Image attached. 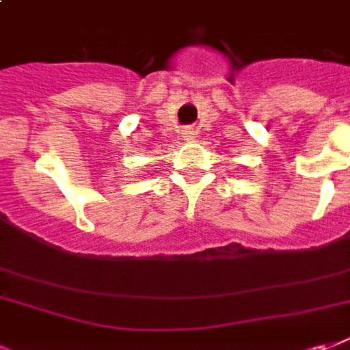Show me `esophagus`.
<instances>
[{
  "mask_svg": "<svg viewBox=\"0 0 350 350\" xmlns=\"http://www.w3.org/2000/svg\"><path fill=\"white\" fill-rule=\"evenodd\" d=\"M183 134H185V139H188V142H192L193 137H196V132L192 129H186Z\"/></svg>",
  "mask_w": 350,
  "mask_h": 350,
  "instance_id": "obj_1",
  "label": "esophagus"
}]
</instances>
